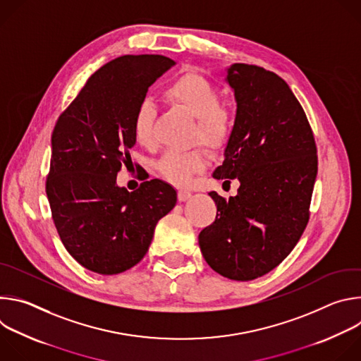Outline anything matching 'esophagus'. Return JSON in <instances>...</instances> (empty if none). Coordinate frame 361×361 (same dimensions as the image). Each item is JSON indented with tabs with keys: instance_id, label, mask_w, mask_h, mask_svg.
<instances>
[{
	"instance_id": "esophagus-1",
	"label": "esophagus",
	"mask_w": 361,
	"mask_h": 361,
	"mask_svg": "<svg viewBox=\"0 0 361 361\" xmlns=\"http://www.w3.org/2000/svg\"><path fill=\"white\" fill-rule=\"evenodd\" d=\"M190 197H191V192H190V191H187V190H180V191H178V201L184 202V201H187Z\"/></svg>"
}]
</instances>
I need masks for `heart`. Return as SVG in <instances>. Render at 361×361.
I'll return each instance as SVG.
<instances>
[{
	"instance_id": "obj_1",
	"label": "heart",
	"mask_w": 361,
	"mask_h": 361,
	"mask_svg": "<svg viewBox=\"0 0 361 361\" xmlns=\"http://www.w3.org/2000/svg\"><path fill=\"white\" fill-rule=\"evenodd\" d=\"M164 98L195 118L194 138L198 142L210 149H221L227 145L234 127V114L220 102L221 95L216 84L200 74L184 73L167 85ZM154 118L156 109L152 102L141 101L133 118V134L138 144L152 142ZM157 169L167 181L187 187L194 176L205 169V159L198 149L169 151L159 161Z\"/></svg>"
}]
</instances>
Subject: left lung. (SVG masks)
Instances as JSON below:
<instances>
[{
    "mask_svg": "<svg viewBox=\"0 0 361 361\" xmlns=\"http://www.w3.org/2000/svg\"><path fill=\"white\" fill-rule=\"evenodd\" d=\"M226 81L237 113L213 177L237 178L240 187L228 200L209 192L217 216L198 244L214 271L248 281L276 269L298 243L310 216L317 148L302 107L277 74L233 64Z\"/></svg>",
    "mask_w": 361,
    "mask_h": 361,
    "instance_id": "obj_1",
    "label": "left lung"
}]
</instances>
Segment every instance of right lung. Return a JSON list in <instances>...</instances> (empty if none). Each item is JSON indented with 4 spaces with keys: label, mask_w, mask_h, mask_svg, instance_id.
<instances>
[{
    "label": "right lung",
    "mask_w": 361,
    "mask_h": 361,
    "mask_svg": "<svg viewBox=\"0 0 361 361\" xmlns=\"http://www.w3.org/2000/svg\"><path fill=\"white\" fill-rule=\"evenodd\" d=\"M176 63L123 56L97 70L59 117L45 191L66 250L90 271L113 276L142 260L177 191L154 178L128 191L117 173L131 161L134 113L148 87Z\"/></svg>",
    "instance_id": "1"
}]
</instances>
